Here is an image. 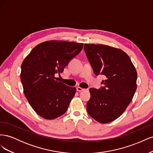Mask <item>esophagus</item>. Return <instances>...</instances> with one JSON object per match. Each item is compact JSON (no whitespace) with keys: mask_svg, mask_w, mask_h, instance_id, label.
Instances as JSON below:
<instances>
[{"mask_svg":"<svg viewBox=\"0 0 153 153\" xmlns=\"http://www.w3.org/2000/svg\"><path fill=\"white\" fill-rule=\"evenodd\" d=\"M85 89H83V88H81V87H76V91H77L78 92H82V91H85Z\"/></svg>","mask_w":153,"mask_h":153,"instance_id":"34e87169","label":"esophagus"}]
</instances>
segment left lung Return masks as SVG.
Segmentation results:
<instances>
[{
    "label": "left lung",
    "mask_w": 153,
    "mask_h": 153,
    "mask_svg": "<svg viewBox=\"0 0 153 153\" xmlns=\"http://www.w3.org/2000/svg\"><path fill=\"white\" fill-rule=\"evenodd\" d=\"M84 51L95 75L105 76L103 87L89 89L87 111L100 123L112 122L121 116L133 99L137 89V71L130 58L121 49L85 44Z\"/></svg>",
    "instance_id": "left-lung-1"
}]
</instances>
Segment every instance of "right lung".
Segmentation results:
<instances>
[{
  "mask_svg": "<svg viewBox=\"0 0 153 153\" xmlns=\"http://www.w3.org/2000/svg\"><path fill=\"white\" fill-rule=\"evenodd\" d=\"M83 43L48 41L31 50L21 66L24 92L35 112L46 119H54L65 113L76 88L57 81L55 75L83 48Z\"/></svg>",
  "mask_w": 153,
  "mask_h": 153,
  "instance_id": "obj_1",
  "label": "right lung"
}]
</instances>
